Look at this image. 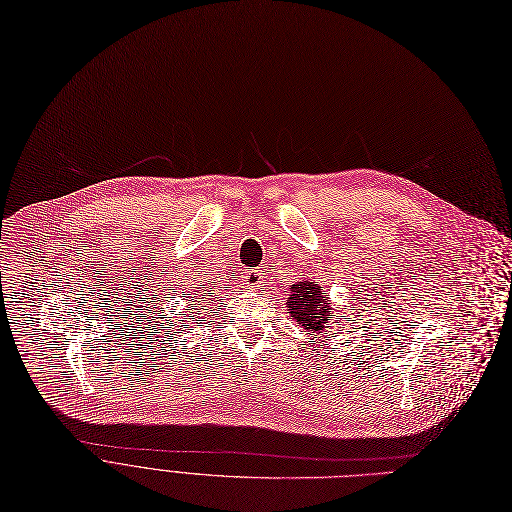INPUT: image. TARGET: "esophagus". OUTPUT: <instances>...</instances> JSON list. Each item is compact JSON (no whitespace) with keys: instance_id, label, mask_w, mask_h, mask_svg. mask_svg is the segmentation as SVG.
Listing matches in <instances>:
<instances>
[{"instance_id":"esophagus-1","label":"esophagus","mask_w":512,"mask_h":512,"mask_svg":"<svg viewBox=\"0 0 512 512\" xmlns=\"http://www.w3.org/2000/svg\"><path fill=\"white\" fill-rule=\"evenodd\" d=\"M243 285H246L248 289H258L262 285V273L256 269H248L246 273H243Z\"/></svg>"}]
</instances>
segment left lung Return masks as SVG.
Wrapping results in <instances>:
<instances>
[{"label":"left lung","mask_w":512,"mask_h":512,"mask_svg":"<svg viewBox=\"0 0 512 512\" xmlns=\"http://www.w3.org/2000/svg\"><path fill=\"white\" fill-rule=\"evenodd\" d=\"M285 304L291 319L312 333H323L339 312L333 308L331 300L323 296L321 285L312 279H300L289 285V298Z\"/></svg>","instance_id":"left-lung-1"}]
</instances>
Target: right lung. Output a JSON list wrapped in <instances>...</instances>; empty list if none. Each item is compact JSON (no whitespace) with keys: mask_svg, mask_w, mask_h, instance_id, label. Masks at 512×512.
Here are the masks:
<instances>
[{"mask_svg":"<svg viewBox=\"0 0 512 512\" xmlns=\"http://www.w3.org/2000/svg\"><path fill=\"white\" fill-rule=\"evenodd\" d=\"M196 291H198V294H193V300H196V302H204V300H208V291H212V287H210V289L198 287ZM187 296H191V294H187Z\"/></svg>","mask_w":512,"mask_h":512,"instance_id":"1","label":"right lung"}]
</instances>
